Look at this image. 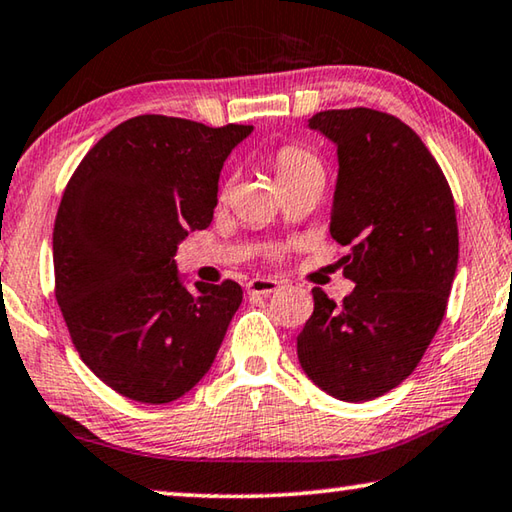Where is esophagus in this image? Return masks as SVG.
Returning <instances> with one entry per match:
<instances>
[{
    "label": "esophagus",
    "mask_w": 512,
    "mask_h": 512,
    "mask_svg": "<svg viewBox=\"0 0 512 512\" xmlns=\"http://www.w3.org/2000/svg\"><path fill=\"white\" fill-rule=\"evenodd\" d=\"M282 282L275 280V278H253L246 285L248 294H259V296H269L273 291L280 289Z\"/></svg>",
    "instance_id": "esophagus-1"
}]
</instances>
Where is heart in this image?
Returning a JSON list of instances; mask_svg holds the SVG:
<instances>
[{"label":"heart","mask_w":512,"mask_h":512,"mask_svg":"<svg viewBox=\"0 0 512 512\" xmlns=\"http://www.w3.org/2000/svg\"><path fill=\"white\" fill-rule=\"evenodd\" d=\"M273 168L282 184V182H289V180H294V177L307 173V170L321 168V164L314 154H310L303 148H298V145H285V148H280L278 152H275Z\"/></svg>","instance_id":"1"}]
</instances>
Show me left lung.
I'll return each instance as SVG.
<instances>
[{
    "instance_id": "left-lung-1",
    "label": "left lung",
    "mask_w": 512,
    "mask_h": 512,
    "mask_svg": "<svg viewBox=\"0 0 512 512\" xmlns=\"http://www.w3.org/2000/svg\"><path fill=\"white\" fill-rule=\"evenodd\" d=\"M310 129L337 148L330 234L355 289L342 305L312 289L314 312L296 339L307 378L360 403L401 385L444 319L458 269V221L433 154L399 118L330 109Z\"/></svg>"
}]
</instances>
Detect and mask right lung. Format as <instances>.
Masks as SVG:
<instances>
[{"label":"right lung","mask_w":512,"mask_h":512,"mask_svg":"<svg viewBox=\"0 0 512 512\" xmlns=\"http://www.w3.org/2000/svg\"><path fill=\"white\" fill-rule=\"evenodd\" d=\"M250 132L136 116L70 177L52 237L56 300L79 358L127 399H180L216 360L243 291L186 289L175 255L212 223L225 159Z\"/></svg>","instance_id":"right-lung-1"}]
</instances>
